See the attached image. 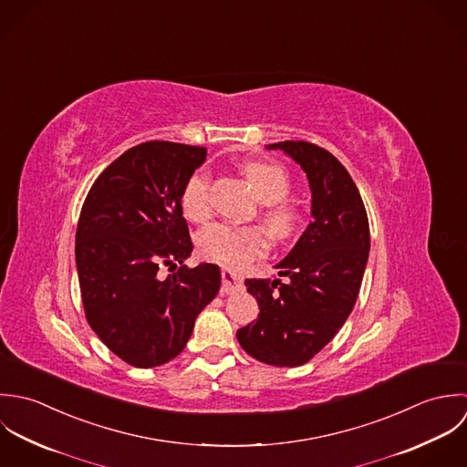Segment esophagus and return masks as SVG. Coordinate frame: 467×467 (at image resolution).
<instances>
[{
	"mask_svg": "<svg viewBox=\"0 0 467 467\" xmlns=\"http://www.w3.org/2000/svg\"><path fill=\"white\" fill-rule=\"evenodd\" d=\"M244 286V280L229 269L222 271V294H234Z\"/></svg>",
	"mask_w": 467,
	"mask_h": 467,
	"instance_id": "esophagus-1",
	"label": "esophagus"
}]
</instances>
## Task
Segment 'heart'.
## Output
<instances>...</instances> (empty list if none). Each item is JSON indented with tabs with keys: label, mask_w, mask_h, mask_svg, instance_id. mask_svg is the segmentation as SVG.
<instances>
[{
	"label": "heart",
	"mask_w": 467,
	"mask_h": 467,
	"mask_svg": "<svg viewBox=\"0 0 467 467\" xmlns=\"http://www.w3.org/2000/svg\"><path fill=\"white\" fill-rule=\"evenodd\" d=\"M245 179L262 200L260 216L278 242H286L299 231L301 213L286 196L292 189L285 168L265 161H245L240 164ZM181 207L189 220L200 222L211 211V173L205 168L194 170L181 191ZM260 225H238L231 222H211L196 233V245L207 258L245 265L271 247V238Z\"/></svg>",
	"instance_id": "1"
}]
</instances>
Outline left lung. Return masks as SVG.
Segmentation results:
<instances>
[{
	"label": "left lung",
	"mask_w": 467,
	"mask_h": 467,
	"mask_svg": "<svg viewBox=\"0 0 467 467\" xmlns=\"http://www.w3.org/2000/svg\"><path fill=\"white\" fill-rule=\"evenodd\" d=\"M267 148L283 150L306 173L314 220L276 265L285 281L245 280L260 314L236 337L265 365L299 367L328 345L350 316L368 262L370 225L359 189L332 153L306 140Z\"/></svg>",
	"instance_id": "obj_1"
}]
</instances>
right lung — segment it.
Wrapping results in <instances>:
<instances>
[{
    "label": "right lung",
    "mask_w": 467,
    "mask_h": 467,
    "mask_svg": "<svg viewBox=\"0 0 467 467\" xmlns=\"http://www.w3.org/2000/svg\"><path fill=\"white\" fill-rule=\"evenodd\" d=\"M205 155L168 140L133 146L97 177L81 209L76 264L87 321L135 368L175 359L220 288L218 265H184L192 242L181 191ZM162 266L176 273L162 279Z\"/></svg>",
    "instance_id": "obj_1"
}]
</instances>
